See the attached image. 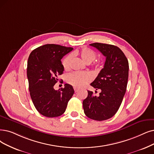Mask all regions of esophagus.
Returning a JSON list of instances; mask_svg holds the SVG:
<instances>
[{"mask_svg": "<svg viewBox=\"0 0 154 154\" xmlns=\"http://www.w3.org/2000/svg\"><path fill=\"white\" fill-rule=\"evenodd\" d=\"M74 90H75V92H77L79 89H78V88H76V87H74Z\"/></svg>", "mask_w": 154, "mask_h": 154, "instance_id": "esophagus-1", "label": "esophagus"}]
</instances>
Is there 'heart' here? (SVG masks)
I'll use <instances>...</instances> for the list:
<instances>
[{"label":"heart","mask_w":154,"mask_h":154,"mask_svg":"<svg viewBox=\"0 0 154 154\" xmlns=\"http://www.w3.org/2000/svg\"><path fill=\"white\" fill-rule=\"evenodd\" d=\"M78 55L82 58L84 62L89 64L95 59L97 54L95 51L89 48L85 47L78 52ZM72 59V55L69 54L63 59V66L65 70L70 68L71 62ZM91 79V76L88 72H74L67 76V82L69 84L77 88L83 87Z\"/></svg>","instance_id":"b5f03b06"}]
</instances>
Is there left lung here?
<instances>
[{"label":"left lung","mask_w":154,"mask_h":154,"mask_svg":"<svg viewBox=\"0 0 154 154\" xmlns=\"http://www.w3.org/2000/svg\"><path fill=\"white\" fill-rule=\"evenodd\" d=\"M106 57L103 68L90 85L100 90L98 96L88 91L83 101L84 112L88 118L103 121L112 118L118 111L126 93L129 64L125 54L117 46L94 43L90 44Z\"/></svg>","instance_id":"1"}]
</instances>
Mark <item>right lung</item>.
I'll return each mask as SVG.
<instances>
[{
    "label": "right lung",
    "instance_id": "add662e5",
    "mask_svg": "<svg viewBox=\"0 0 154 154\" xmlns=\"http://www.w3.org/2000/svg\"><path fill=\"white\" fill-rule=\"evenodd\" d=\"M73 48L46 44L35 48L28 60L27 77L31 98L36 109L47 118L64 114L74 94L71 85L56 90L54 86L64 71L61 59Z\"/></svg>",
    "mask_w": 154,
    "mask_h": 154
}]
</instances>
